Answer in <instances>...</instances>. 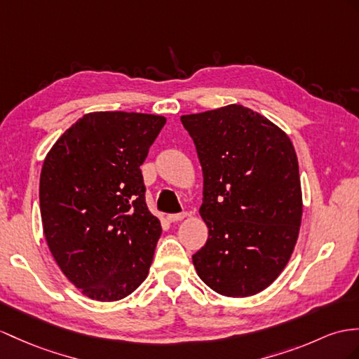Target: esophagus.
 <instances>
[{
	"label": "esophagus",
	"mask_w": 359,
	"mask_h": 359,
	"mask_svg": "<svg viewBox=\"0 0 359 359\" xmlns=\"http://www.w3.org/2000/svg\"><path fill=\"white\" fill-rule=\"evenodd\" d=\"M187 215L186 213H173V215H168V221L169 222H178L181 219H184Z\"/></svg>",
	"instance_id": "obj_1"
}]
</instances>
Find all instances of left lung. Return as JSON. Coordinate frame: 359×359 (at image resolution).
<instances>
[{
	"label": "left lung",
	"instance_id": "obj_1",
	"mask_svg": "<svg viewBox=\"0 0 359 359\" xmlns=\"http://www.w3.org/2000/svg\"><path fill=\"white\" fill-rule=\"evenodd\" d=\"M196 146L208 239L195 252L201 280L225 297H250L280 276L299 238V160L283 130L242 104L181 116Z\"/></svg>",
	"mask_w": 359,
	"mask_h": 359
}]
</instances>
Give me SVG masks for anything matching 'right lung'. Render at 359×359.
Instances as JSON below:
<instances>
[{"label": "right lung", "instance_id": "add662e5", "mask_svg": "<svg viewBox=\"0 0 359 359\" xmlns=\"http://www.w3.org/2000/svg\"><path fill=\"white\" fill-rule=\"evenodd\" d=\"M163 116L85 114L42 164L39 205L47 245L83 295L117 302L144 282L161 236L140 170Z\"/></svg>", "mask_w": 359, "mask_h": 359}]
</instances>
